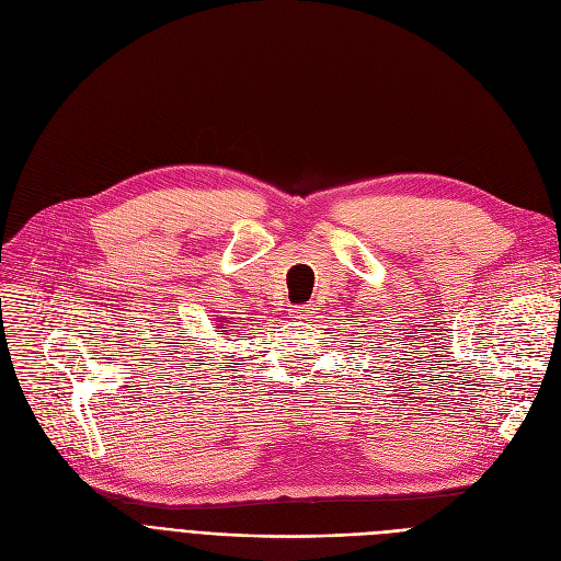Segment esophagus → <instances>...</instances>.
I'll return each mask as SVG.
<instances>
[{"label": "esophagus", "mask_w": 561, "mask_h": 561, "mask_svg": "<svg viewBox=\"0 0 561 561\" xmlns=\"http://www.w3.org/2000/svg\"><path fill=\"white\" fill-rule=\"evenodd\" d=\"M290 313H293V318H297V320H301V322H307V320L316 318V307H313V304H304V307H297V309H293Z\"/></svg>", "instance_id": "obj_1"}]
</instances>
